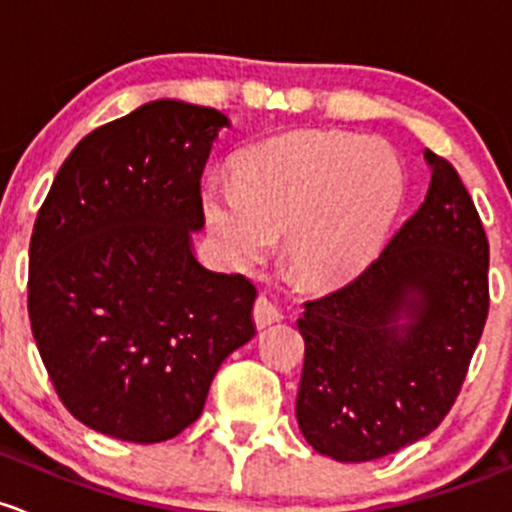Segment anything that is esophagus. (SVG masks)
<instances>
[{
	"mask_svg": "<svg viewBox=\"0 0 512 512\" xmlns=\"http://www.w3.org/2000/svg\"><path fill=\"white\" fill-rule=\"evenodd\" d=\"M283 318V313L278 310V305L273 303V300H268L266 295H258L256 298V305H254V323L258 330L268 328V325L278 323V320Z\"/></svg>",
	"mask_w": 512,
	"mask_h": 512,
	"instance_id": "1",
	"label": "esophagus"
}]
</instances>
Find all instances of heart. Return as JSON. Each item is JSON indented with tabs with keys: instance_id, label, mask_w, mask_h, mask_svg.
Instances as JSON below:
<instances>
[{
	"instance_id": "obj_1",
	"label": "heart",
	"mask_w": 512,
	"mask_h": 512,
	"mask_svg": "<svg viewBox=\"0 0 512 512\" xmlns=\"http://www.w3.org/2000/svg\"><path fill=\"white\" fill-rule=\"evenodd\" d=\"M402 189V165L382 142L293 130L241 152L236 179H209L202 209L226 261H256L286 231L288 266L325 278L377 244Z\"/></svg>"
}]
</instances>
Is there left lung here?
I'll list each match as a JSON object with an SVG mask.
<instances>
[{"instance_id": "obj_1", "label": "left lung", "mask_w": 512, "mask_h": 512, "mask_svg": "<svg viewBox=\"0 0 512 512\" xmlns=\"http://www.w3.org/2000/svg\"><path fill=\"white\" fill-rule=\"evenodd\" d=\"M352 281L305 303L295 416L323 456L362 463L424 439L449 414L488 318V239L451 162Z\"/></svg>"}]
</instances>
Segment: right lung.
Instances as JSON below:
<instances>
[{"label":"right lung","mask_w":512,"mask_h":512,"mask_svg":"<svg viewBox=\"0 0 512 512\" xmlns=\"http://www.w3.org/2000/svg\"><path fill=\"white\" fill-rule=\"evenodd\" d=\"M229 118L152 100L86 135L29 244V320L63 407L88 429L157 444L199 419L219 365L256 335V288L204 268V165Z\"/></svg>","instance_id":"add662e5"}]
</instances>
